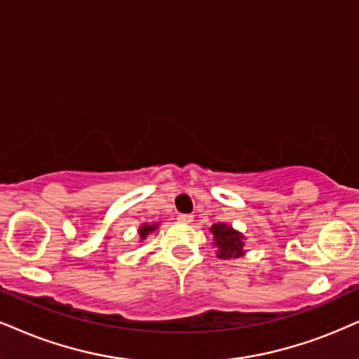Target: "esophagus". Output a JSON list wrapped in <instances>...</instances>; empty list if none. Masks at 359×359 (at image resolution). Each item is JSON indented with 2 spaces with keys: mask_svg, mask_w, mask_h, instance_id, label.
Here are the masks:
<instances>
[{
  "mask_svg": "<svg viewBox=\"0 0 359 359\" xmlns=\"http://www.w3.org/2000/svg\"><path fill=\"white\" fill-rule=\"evenodd\" d=\"M178 221H181V223H191L193 216L191 215H178Z\"/></svg>",
  "mask_w": 359,
  "mask_h": 359,
  "instance_id": "obj_1",
  "label": "esophagus"
}]
</instances>
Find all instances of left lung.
Listing matches in <instances>:
<instances>
[{
  "label": "left lung",
  "mask_w": 359,
  "mask_h": 359,
  "mask_svg": "<svg viewBox=\"0 0 359 359\" xmlns=\"http://www.w3.org/2000/svg\"><path fill=\"white\" fill-rule=\"evenodd\" d=\"M213 234V246L219 259H236L246 255L245 234L228 223H216L210 228Z\"/></svg>",
  "instance_id": "left-lung-1"
}]
</instances>
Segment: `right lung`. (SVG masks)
I'll use <instances>...</instances> for the list:
<instances>
[{
  "label": "right lung",
  "mask_w": 359,
  "mask_h": 359,
  "mask_svg": "<svg viewBox=\"0 0 359 359\" xmlns=\"http://www.w3.org/2000/svg\"><path fill=\"white\" fill-rule=\"evenodd\" d=\"M159 228V223H141L140 228H138V238L140 241L146 240V238L149 236V234L156 233Z\"/></svg>",
  "instance_id": "1"
}]
</instances>
